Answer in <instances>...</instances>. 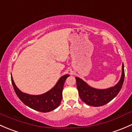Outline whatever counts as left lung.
<instances>
[{"instance_id":"left-lung-1","label":"left lung","mask_w":132,"mask_h":132,"mask_svg":"<svg viewBox=\"0 0 132 132\" xmlns=\"http://www.w3.org/2000/svg\"><path fill=\"white\" fill-rule=\"evenodd\" d=\"M125 78L124 65L122 64V73L120 81L113 87L105 89H97L91 87L83 80L76 77L77 88L80 98L84 103L89 106H103L111 101L117 96L122 87Z\"/></svg>"}]
</instances>
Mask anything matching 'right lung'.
Here are the masks:
<instances>
[{
	"mask_svg": "<svg viewBox=\"0 0 132 132\" xmlns=\"http://www.w3.org/2000/svg\"><path fill=\"white\" fill-rule=\"evenodd\" d=\"M69 76H70L65 75L61 77L53 88L41 95H30L22 93L15 86L12 77L11 81L15 94L25 105L38 111L47 113L55 110L60 105L65 81Z\"/></svg>",
	"mask_w": 132,
	"mask_h": 132,
	"instance_id": "obj_1",
	"label": "right lung"
}]
</instances>
